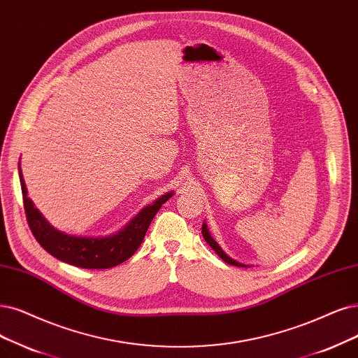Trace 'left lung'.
<instances>
[{
  "label": "left lung",
  "mask_w": 358,
  "mask_h": 358,
  "mask_svg": "<svg viewBox=\"0 0 358 358\" xmlns=\"http://www.w3.org/2000/svg\"><path fill=\"white\" fill-rule=\"evenodd\" d=\"M202 234H203V239L206 241V243L215 250V252L218 254V257H220L222 261H226L227 264H230V266H236V267H246V266H243V264L237 262V261H234V259H231L230 257H227V255H226V252H224V250L220 248V245L213 239V236L209 234V231H208V229H206V224H205V222H203V226H202Z\"/></svg>",
  "instance_id": "obj_1"
}]
</instances>
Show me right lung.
<instances>
[{
	"label": "right lung",
	"instance_id": "obj_1",
	"mask_svg": "<svg viewBox=\"0 0 358 358\" xmlns=\"http://www.w3.org/2000/svg\"><path fill=\"white\" fill-rule=\"evenodd\" d=\"M19 177L26 220L36 242L55 258L72 264L75 267L92 270L115 267L134 255L157 210L172 196V193H166L159 197L153 205L145 206L124 230L113 236L78 237L62 233L50 226L28 197L20 166Z\"/></svg>",
	"mask_w": 358,
	"mask_h": 358
}]
</instances>
